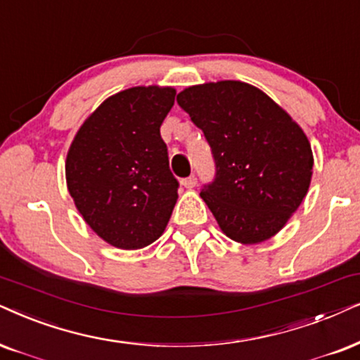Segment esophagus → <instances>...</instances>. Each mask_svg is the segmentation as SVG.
I'll list each match as a JSON object with an SVG mask.
<instances>
[{
  "instance_id": "1",
  "label": "esophagus",
  "mask_w": 360,
  "mask_h": 360,
  "mask_svg": "<svg viewBox=\"0 0 360 360\" xmlns=\"http://www.w3.org/2000/svg\"><path fill=\"white\" fill-rule=\"evenodd\" d=\"M181 183H183L184 188H188V189H193V188H195V184H198V177H195V176L184 177V179L181 181Z\"/></svg>"
}]
</instances>
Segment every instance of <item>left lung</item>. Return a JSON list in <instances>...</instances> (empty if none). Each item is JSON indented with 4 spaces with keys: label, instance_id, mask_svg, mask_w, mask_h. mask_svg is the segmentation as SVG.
I'll list each match as a JSON object with an SVG mask.
<instances>
[{
    "label": "left lung",
    "instance_id": "left-lung-1",
    "mask_svg": "<svg viewBox=\"0 0 360 360\" xmlns=\"http://www.w3.org/2000/svg\"><path fill=\"white\" fill-rule=\"evenodd\" d=\"M177 104L211 146L216 174L201 198L222 233L243 244L279 233L312 177V149L297 122L240 81L191 86Z\"/></svg>",
    "mask_w": 360,
    "mask_h": 360
}]
</instances>
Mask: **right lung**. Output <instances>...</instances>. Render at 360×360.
I'll return each instance as SVG.
<instances>
[{"label":"right lung","instance_id":"right-lung-1","mask_svg":"<svg viewBox=\"0 0 360 360\" xmlns=\"http://www.w3.org/2000/svg\"><path fill=\"white\" fill-rule=\"evenodd\" d=\"M176 91L138 86L108 98L75 136L66 183L76 207L99 238L141 249L165 233L179 183L169 169L159 127Z\"/></svg>","mask_w":360,"mask_h":360}]
</instances>
